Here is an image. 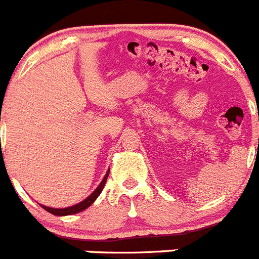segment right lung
Segmentation results:
<instances>
[{"mask_svg":"<svg viewBox=\"0 0 259 259\" xmlns=\"http://www.w3.org/2000/svg\"><path fill=\"white\" fill-rule=\"evenodd\" d=\"M108 174H109V170H107L106 176H104V178L102 179L101 185L95 188V191L92 193V195H90V196H88L85 200H82L81 202H78V204L72 205V206H68V208H62V209H54V208H50V206H45V205H41V206H42L46 211H49V213L54 214V215H59V217L72 215V214L80 213V211H82V210H85V209L89 208L90 205H92L93 202L98 199V196L101 195V192L103 191V188H104V185H106V181H107V177H108Z\"/></svg>","mask_w":259,"mask_h":259,"instance_id":"1","label":"right lung"}]
</instances>
